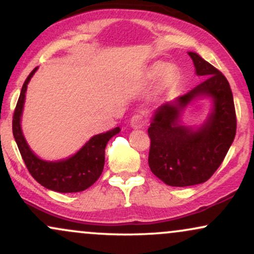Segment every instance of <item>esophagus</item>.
Returning a JSON list of instances; mask_svg holds the SVG:
<instances>
[{"label":"esophagus","instance_id":"34e87169","mask_svg":"<svg viewBox=\"0 0 254 254\" xmlns=\"http://www.w3.org/2000/svg\"><path fill=\"white\" fill-rule=\"evenodd\" d=\"M146 124V115L143 112H139V113L134 114L130 119V125L134 128H141Z\"/></svg>","mask_w":254,"mask_h":254}]
</instances>
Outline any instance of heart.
<instances>
[{"label":"heart","instance_id":"obj_1","mask_svg":"<svg viewBox=\"0 0 254 254\" xmlns=\"http://www.w3.org/2000/svg\"><path fill=\"white\" fill-rule=\"evenodd\" d=\"M157 78H159L161 87H170L177 78L176 68L171 66V65H166L164 63L161 62L154 63L153 65L148 67L146 73H144V79L146 80H154V79Z\"/></svg>","mask_w":254,"mask_h":254}]
</instances>
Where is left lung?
I'll return each mask as SVG.
<instances>
[{
    "instance_id": "1",
    "label": "left lung",
    "mask_w": 254,
    "mask_h": 254,
    "mask_svg": "<svg viewBox=\"0 0 254 254\" xmlns=\"http://www.w3.org/2000/svg\"><path fill=\"white\" fill-rule=\"evenodd\" d=\"M197 75L205 80L174 101L163 104L151 118L148 163L151 173L171 187L204 183L222 164L235 140L237 118L233 95L222 72L195 52H188ZM200 96L213 99L209 118L197 130L179 124L180 112Z\"/></svg>"
}]
</instances>
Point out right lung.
I'll use <instances>...</instances> for the list:
<instances>
[{"label": "right lung", "mask_w": 254, "mask_h": 254, "mask_svg": "<svg viewBox=\"0 0 254 254\" xmlns=\"http://www.w3.org/2000/svg\"><path fill=\"white\" fill-rule=\"evenodd\" d=\"M37 71L35 67L25 79L12 117V134L31 176L47 189L57 192H79L90 188L103 173L105 164V148L112 136L120 131L119 127L106 133L94 135L66 160L44 161L39 159L26 143L21 128V117L24 106L25 92L32 75Z\"/></svg>", "instance_id": "1"}]
</instances>
